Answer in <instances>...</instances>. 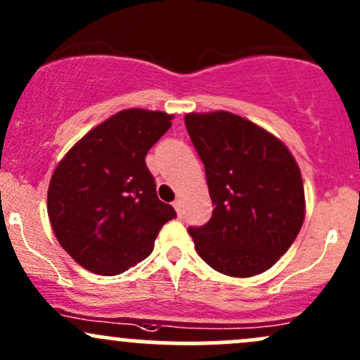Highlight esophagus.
I'll use <instances>...</instances> for the list:
<instances>
[{
	"label": "esophagus",
	"mask_w": 360,
	"mask_h": 360,
	"mask_svg": "<svg viewBox=\"0 0 360 360\" xmlns=\"http://www.w3.org/2000/svg\"><path fill=\"white\" fill-rule=\"evenodd\" d=\"M173 207H175L176 214H179V216L184 214V200L175 199V202H173Z\"/></svg>",
	"instance_id": "esophagus-1"
}]
</instances>
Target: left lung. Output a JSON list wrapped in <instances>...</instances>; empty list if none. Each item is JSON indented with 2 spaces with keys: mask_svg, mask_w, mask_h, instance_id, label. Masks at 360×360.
Listing matches in <instances>:
<instances>
[{
  "mask_svg": "<svg viewBox=\"0 0 360 360\" xmlns=\"http://www.w3.org/2000/svg\"><path fill=\"white\" fill-rule=\"evenodd\" d=\"M185 125L206 168L212 216L188 228L216 271L250 278L290 249L305 218L300 168L276 135L230 111L187 113Z\"/></svg>",
  "mask_w": 360,
  "mask_h": 360,
  "instance_id": "8db88e82",
  "label": "left lung"
}]
</instances>
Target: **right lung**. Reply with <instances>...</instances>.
Here are the masks:
<instances>
[{"instance_id": "add662e5", "label": "right lung", "mask_w": 360, "mask_h": 360, "mask_svg": "<svg viewBox=\"0 0 360 360\" xmlns=\"http://www.w3.org/2000/svg\"><path fill=\"white\" fill-rule=\"evenodd\" d=\"M165 111L123 110L89 130L56 165L48 216L77 264L120 274L153 252L161 226L176 216L161 202L146 154L172 127Z\"/></svg>"}]
</instances>
